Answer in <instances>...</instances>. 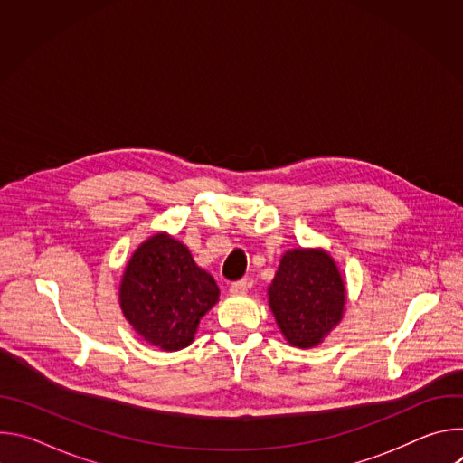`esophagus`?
Returning a JSON list of instances; mask_svg holds the SVG:
<instances>
[{
    "instance_id": "obj_1",
    "label": "esophagus",
    "mask_w": 463,
    "mask_h": 463,
    "mask_svg": "<svg viewBox=\"0 0 463 463\" xmlns=\"http://www.w3.org/2000/svg\"><path fill=\"white\" fill-rule=\"evenodd\" d=\"M229 291H231L232 295H243V293L247 291V280H236V282H232L231 288H229Z\"/></svg>"
}]
</instances>
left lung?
<instances>
[{
	"instance_id": "obj_1",
	"label": "left lung",
	"mask_w": 463,
	"mask_h": 463,
	"mask_svg": "<svg viewBox=\"0 0 463 463\" xmlns=\"http://www.w3.org/2000/svg\"><path fill=\"white\" fill-rule=\"evenodd\" d=\"M345 282L324 250L295 249L284 254L269 286V306L291 346H317L343 317Z\"/></svg>"
}]
</instances>
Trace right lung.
Returning a JSON list of instances; mask_svg holds the SVG:
<instances>
[{
    "label": "right lung",
    "mask_w": 463,
    "mask_h": 463,
    "mask_svg": "<svg viewBox=\"0 0 463 463\" xmlns=\"http://www.w3.org/2000/svg\"><path fill=\"white\" fill-rule=\"evenodd\" d=\"M214 279L190 250L166 234L146 240L128 261L120 284L126 320L150 345L175 352L188 346L200 318L218 302Z\"/></svg>",
    "instance_id": "obj_1"
}]
</instances>
